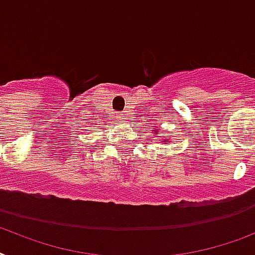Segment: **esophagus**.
<instances>
[{
  "instance_id": "34e87169",
  "label": "esophagus",
  "mask_w": 255,
  "mask_h": 255,
  "mask_svg": "<svg viewBox=\"0 0 255 255\" xmlns=\"http://www.w3.org/2000/svg\"><path fill=\"white\" fill-rule=\"evenodd\" d=\"M117 119L124 121V120H125V116H124V113H117Z\"/></svg>"
}]
</instances>
